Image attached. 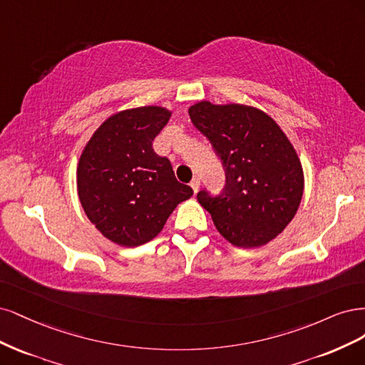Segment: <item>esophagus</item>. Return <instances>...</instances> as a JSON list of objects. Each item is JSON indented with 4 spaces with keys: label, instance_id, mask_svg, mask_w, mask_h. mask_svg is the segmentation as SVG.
Wrapping results in <instances>:
<instances>
[{
    "label": "esophagus",
    "instance_id": "obj_1",
    "mask_svg": "<svg viewBox=\"0 0 365 365\" xmlns=\"http://www.w3.org/2000/svg\"><path fill=\"white\" fill-rule=\"evenodd\" d=\"M191 187H192L195 194L200 191V179H198V178H194V179H192V182H191Z\"/></svg>",
    "mask_w": 365,
    "mask_h": 365
}]
</instances>
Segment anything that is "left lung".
<instances>
[{"label":"left lung","instance_id":"obj_1","mask_svg":"<svg viewBox=\"0 0 365 365\" xmlns=\"http://www.w3.org/2000/svg\"><path fill=\"white\" fill-rule=\"evenodd\" d=\"M187 113L226 168L218 197L197 195L220 235L232 245L256 249L285 230L300 206L303 167L277 123L253 106L198 101Z\"/></svg>","mask_w":365,"mask_h":365}]
</instances>
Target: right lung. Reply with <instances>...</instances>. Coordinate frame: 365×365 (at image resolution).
Segmentation results:
<instances>
[{
	"label": "right lung",
	"mask_w": 365,
	"mask_h": 365,
	"mask_svg": "<svg viewBox=\"0 0 365 365\" xmlns=\"http://www.w3.org/2000/svg\"><path fill=\"white\" fill-rule=\"evenodd\" d=\"M171 110L140 106L113 113L88 140L77 163V192L96 229L123 247L156 238L173 210L194 192L178 182L153 140Z\"/></svg>",
	"instance_id": "1"
}]
</instances>
